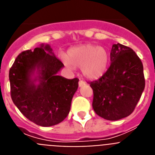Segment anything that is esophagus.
I'll list each match as a JSON object with an SVG mask.
<instances>
[{
	"label": "esophagus",
	"instance_id": "esophagus-1",
	"mask_svg": "<svg viewBox=\"0 0 155 155\" xmlns=\"http://www.w3.org/2000/svg\"><path fill=\"white\" fill-rule=\"evenodd\" d=\"M84 84H85V82H84V81H83V80H80V81H79V82H78L79 87H82V86L84 85Z\"/></svg>",
	"mask_w": 155,
	"mask_h": 155
}]
</instances>
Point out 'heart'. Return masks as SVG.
I'll list each match as a JSON object with an SVG mask.
<instances>
[{"instance_id": "b5f03b06", "label": "heart", "mask_w": 155, "mask_h": 155, "mask_svg": "<svg viewBox=\"0 0 155 155\" xmlns=\"http://www.w3.org/2000/svg\"><path fill=\"white\" fill-rule=\"evenodd\" d=\"M64 65L70 69L81 68L85 78L95 80L106 72L109 54L105 48L93 44H84L71 48L67 57H62Z\"/></svg>"}]
</instances>
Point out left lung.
Segmentation results:
<instances>
[{
  "instance_id": "8db88e82",
  "label": "left lung",
  "mask_w": 155,
  "mask_h": 155,
  "mask_svg": "<svg viewBox=\"0 0 155 155\" xmlns=\"http://www.w3.org/2000/svg\"><path fill=\"white\" fill-rule=\"evenodd\" d=\"M111 64L99 79L89 82L93 90L92 107L98 116L119 120L134 112L145 87L140 59L131 48L113 44Z\"/></svg>"
}]
</instances>
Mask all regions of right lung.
<instances>
[{
	"label": "right lung",
	"instance_id": "obj_1",
	"mask_svg": "<svg viewBox=\"0 0 155 155\" xmlns=\"http://www.w3.org/2000/svg\"><path fill=\"white\" fill-rule=\"evenodd\" d=\"M64 64L49 45L21 52L9 71L14 104L30 121L41 127L60 124L68 116L78 78L57 75ZM36 70L38 75L32 76ZM38 80V85L35 82Z\"/></svg>",
	"mask_w": 155,
	"mask_h": 155
}]
</instances>
